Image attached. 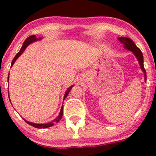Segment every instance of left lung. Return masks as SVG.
<instances>
[{
  "label": "left lung",
  "instance_id": "8db88e82",
  "mask_svg": "<svg viewBox=\"0 0 156 156\" xmlns=\"http://www.w3.org/2000/svg\"><path fill=\"white\" fill-rule=\"evenodd\" d=\"M118 39H119V41L121 43L123 44L124 48L127 49V50H130V51L133 52V54L135 55V56H136V59H137L138 62H139L141 70L144 72V79H145V81L146 82V72L145 69H144V56H143V53L142 52H141V50L136 46V44L133 43V41L130 38L125 37H118Z\"/></svg>",
  "mask_w": 156,
  "mask_h": 156
}]
</instances>
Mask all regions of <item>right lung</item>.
I'll use <instances>...</instances> for the list:
<instances>
[{"mask_svg":"<svg viewBox=\"0 0 156 156\" xmlns=\"http://www.w3.org/2000/svg\"><path fill=\"white\" fill-rule=\"evenodd\" d=\"M41 39V37H38V38H37L36 37L35 35H31L30 37H28L27 39H26V41H24V44H23V45L22 46L21 49H20V50L19 51V53H17L16 55L15 56V57H14V59H12V63H11V66H12V65L14 64V62H15V61L17 59L19 58V56H20V55L22 54V53L24 52V50H26V48H27L28 46L30 44H31L32 42H34V41H39ZM10 75V74H9ZM8 81H9V76H8ZM73 87V85H72L71 87H69L68 89H67V90L66 91L65 93V95H64V98H63V100H65L66 98L67 97V96H68L69 93L70 92V90H72V88ZM9 94V93H8ZM9 100H10V97H9ZM62 114H63V106H62V108H61V110H60V112H59V115L57 116V118H56V119H54V120H53L52 122H49V123H47V124H35V123H32V122H28V121H26V119H23V120L25 121V122H26L27 124H29V125H31V126L34 127H37V128H47V127H52L53 125H54L55 123H57V122H59V120H60L61 119H62Z\"/></svg>","mask_w":156,"mask_h":156,"instance_id":"obj_1","label":"right lung"}]
</instances>
